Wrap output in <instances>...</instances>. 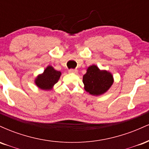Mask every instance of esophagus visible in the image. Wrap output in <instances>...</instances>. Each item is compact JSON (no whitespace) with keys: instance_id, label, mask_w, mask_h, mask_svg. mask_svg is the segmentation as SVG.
I'll return each mask as SVG.
<instances>
[{"instance_id":"obj_1","label":"esophagus","mask_w":149,"mask_h":149,"mask_svg":"<svg viewBox=\"0 0 149 149\" xmlns=\"http://www.w3.org/2000/svg\"><path fill=\"white\" fill-rule=\"evenodd\" d=\"M69 72L70 73H75V74H76V73H78V70L77 69H70V70H69Z\"/></svg>"}]
</instances>
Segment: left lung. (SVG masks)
Segmentation results:
<instances>
[{"instance_id": "8db88e82", "label": "left lung", "mask_w": 149, "mask_h": 149, "mask_svg": "<svg viewBox=\"0 0 149 149\" xmlns=\"http://www.w3.org/2000/svg\"><path fill=\"white\" fill-rule=\"evenodd\" d=\"M113 82L111 73L100 69L96 65L89 66L83 77L85 90L93 96L104 95L110 89Z\"/></svg>"}]
</instances>
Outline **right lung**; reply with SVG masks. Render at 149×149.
<instances>
[{
	"mask_svg": "<svg viewBox=\"0 0 149 149\" xmlns=\"http://www.w3.org/2000/svg\"><path fill=\"white\" fill-rule=\"evenodd\" d=\"M61 73L49 65L44 70L43 73L38 74L35 78L34 83L38 88L44 90H52L54 85L60 78Z\"/></svg>",
	"mask_w": 149,
	"mask_h": 149,
	"instance_id": "obj_1",
	"label": "right lung"
}]
</instances>
